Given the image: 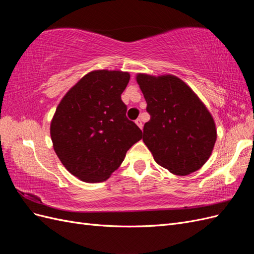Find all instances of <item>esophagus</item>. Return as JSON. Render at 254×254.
<instances>
[{
    "label": "esophagus",
    "mask_w": 254,
    "mask_h": 254,
    "mask_svg": "<svg viewBox=\"0 0 254 254\" xmlns=\"http://www.w3.org/2000/svg\"><path fill=\"white\" fill-rule=\"evenodd\" d=\"M135 124H136L137 126H139L141 129L143 128V123H142V120H141V119H136V120H135Z\"/></svg>",
    "instance_id": "obj_1"
}]
</instances>
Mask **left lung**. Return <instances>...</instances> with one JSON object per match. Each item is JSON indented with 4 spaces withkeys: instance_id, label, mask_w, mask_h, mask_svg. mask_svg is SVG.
Here are the masks:
<instances>
[{
    "instance_id": "obj_1",
    "label": "left lung",
    "mask_w": 254,
    "mask_h": 254,
    "mask_svg": "<svg viewBox=\"0 0 254 254\" xmlns=\"http://www.w3.org/2000/svg\"><path fill=\"white\" fill-rule=\"evenodd\" d=\"M136 81L150 114L143 142L153 159L175 175L198 171L210 158L217 137L209 110L177 76L137 74Z\"/></svg>"
}]
</instances>
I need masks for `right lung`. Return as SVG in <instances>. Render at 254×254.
Instances as JSON below:
<instances>
[{
  "mask_svg": "<svg viewBox=\"0 0 254 254\" xmlns=\"http://www.w3.org/2000/svg\"><path fill=\"white\" fill-rule=\"evenodd\" d=\"M128 72L97 70L66 92L51 122L56 155L66 170L96 183L118 170L127 150L142 139V130L126 117L121 94Z\"/></svg>",
  "mask_w": 254,
  "mask_h": 254,
  "instance_id": "add662e5",
  "label": "right lung"
}]
</instances>
